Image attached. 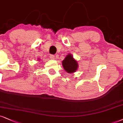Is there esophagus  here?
Wrapping results in <instances>:
<instances>
[{"instance_id": "obj_1", "label": "esophagus", "mask_w": 123, "mask_h": 123, "mask_svg": "<svg viewBox=\"0 0 123 123\" xmlns=\"http://www.w3.org/2000/svg\"><path fill=\"white\" fill-rule=\"evenodd\" d=\"M49 57L51 59H55V56L54 55H50Z\"/></svg>"}]
</instances>
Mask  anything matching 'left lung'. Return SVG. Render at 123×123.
Here are the masks:
<instances>
[{"label": "left lung", "mask_w": 123, "mask_h": 123, "mask_svg": "<svg viewBox=\"0 0 123 123\" xmlns=\"http://www.w3.org/2000/svg\"><path fill=\"white\" fill-rule=\"evenodd\" d=\"M63 68L68 73H73L77 70L78 67V62L73 58L71 54L68 55L62 62Z\"/></svg>", "instance_id": "1"}]
</instances>
